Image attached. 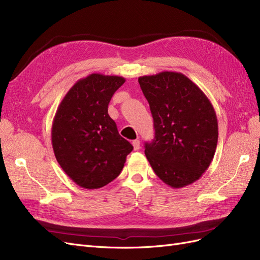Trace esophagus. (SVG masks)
<instances>
[{"instance_id":"34e87169","label":"esophagus","mask_w":260,"mask_h":260,"mask_svg":"<svg viewBox=\"0 0 260 260\" xmlns=\"http://www.w3.org/2000/svg\"><path fill=\"white\" fill-rule=\"evenodd\" d=\"M132 145H133V148H135V151H138V149H140V141L135 140L132 142Z\"/></svg>"}]
</instances>
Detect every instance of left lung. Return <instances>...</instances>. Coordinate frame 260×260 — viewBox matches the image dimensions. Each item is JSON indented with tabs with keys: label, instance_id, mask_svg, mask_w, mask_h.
Segmentation results:
<instances>
[{
	"label": "left lung",
	"instance_id": "obj_1",
	"mask_svg": "<svg viewBox=\"0 0 260 260\" xmlns=\"http://www.w3.org/2000/svg\"><path fill=\"white\" fill-rule=\"evenodd\" d=\"M154 119L155 138L145 156L164 183L180 188L207 170L218 142V121L210 101L186 76L161 72L139 77Z\"/></svg>",
	"mask_w": 260,
	"mask_h": 260
}]
</instances>
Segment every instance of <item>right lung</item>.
Instances as JSON below:
<instances>
[{
  "label": "right lung",
  "mask_w": 260,
  "mask_h": 260,
  "mask_svg": "<svg viewBox=\"0 0 260 260\" xmlns=\"http://www.w3.org/2000/svg\"><path fill=\"white\" fill-rule=\"evenodd\" d=\"M119 76L91 74L78 80L62 99L52 124V146L65 174L81 187H103L121 172L133 146L108 115Z\"/></svg>",
  "instance_id": "right-lung-1"
}]
</instances>
